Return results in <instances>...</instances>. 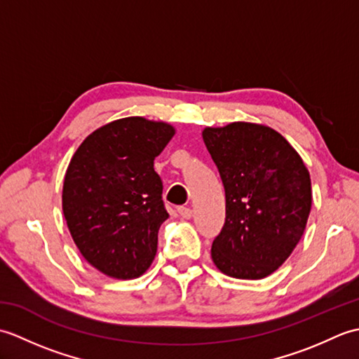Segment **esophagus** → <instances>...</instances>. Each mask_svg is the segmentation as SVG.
<instances>
[{"label": "esophagus", "mask_w": 359, "mask_h": 359, "mask_svg": "<svg viewBox=\"0 0 359 359\" xmlns=\"http://www.w3.org/2000/svg\"><path fill=\"white\" fill-rule=\"evenodd\" d=\"M177 211H179V215H180L182 217H184V219H191V217H193V210H191V208H188V207H179Z\"/></svg>", "instance_id": "esophagus-1"}]
</instances>
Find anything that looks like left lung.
<instances>
[{"label":"left lung","mask_w":359,"mask_h":359,"mask_svg":"<svg viewBox=\"0 0 359 359\" xmlns=\"http://www.w3.org/2000/svg\"><path fill=\"white\" fill-rule=\"evenodd\" d=\"M202 137L225 188V224L212 262L226 276L264 279L293 253L311 210V182L301 156L273 128L233 121Z\"/></svg>","instance_id":"obj_1"}]
</instances>
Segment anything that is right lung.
<instances>
[{
	"mask_svg": "<svg viewBox=\"0 0 359 359\" xmlns=\"http://www.w3.org/2000/svg\"><path fill=\"white\" fill-rule=\"evenodd\" d=\"M174 134L166 121L118 118L89 134L71 158L63 215L81 256L106 276L139 278L154 261L168 219L154 158Z\"/></svg>",
	"mask_w": 359,
	"mask_h": 359,
	"instance_id": "obj_1",
	"label": "right lung"
}]
</instances>
